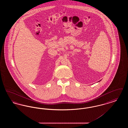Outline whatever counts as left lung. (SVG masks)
<instances>
[{"mask_svg":"<svg viewBox=\"0 0 128 128\" xmlns=\"http://www.w3.org/2000/svg\"><path fill=\"white\" fill-rule=\"evenodd\" d=\"M100 80H99V82H100Z\"/></svg>","mask_w":128,"mask_h":128,"instance_id":"obj_1","label":"left lung"}]
</instances>
